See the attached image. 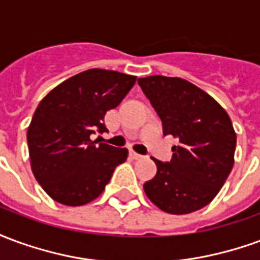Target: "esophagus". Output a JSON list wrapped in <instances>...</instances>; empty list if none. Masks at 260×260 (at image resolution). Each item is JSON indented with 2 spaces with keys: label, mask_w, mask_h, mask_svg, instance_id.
Wrapping results in <instances>:
<instances>
[{
  "label": "esophagus",
  "mask_w": 260,
  "mask_h": 260,
  "mask_svg": "<svg viewBox=\"0 0 260 260\" xmlns=\"http://www.w3.org/2000/svg\"><path fill=\"white\" fill-rule=\"evenodd\" d=\"M131 157L134 158V160H139V158H142V157H143V156H142V154H139V153L131 152Z\"/></svg>",
  "instance_id": "1"
}]
</instances>
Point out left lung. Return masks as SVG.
Returning a JSON list of instances; mask_svg holds the SVG:
<instances>
[{"label":"left lung","instance_id":"8db88e82","mask_svg":"<svg viewBox=\"0 0 260 260\" xmlns=\"http://www.w3.org/2000/svg\"><path fill=\"white\" fill-rule=\"evenodd\" d=\"M138 83L161 119L164 135L180 141L170 161L153 158L157 173L143 189L163 212H196L214 199L234 166L233 122L212 96L188 80L154 75Z\"/></svg>","mask_w":260,"mask_h":260}]
</instances>
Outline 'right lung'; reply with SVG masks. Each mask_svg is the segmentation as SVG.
<instances>
[{
	"label": "right lung",
	"mask_w": 260,
	"mask_h": 260,
	"mask_svg": "<svg viewBox=\"0 0 260 260\" xmlns=\"http://www.w3.org/2000/svg\"><path fill=\"white\" fill-rule=\"evenodd\" d=\"M136 76L87 69L48 93L37 106L27 129L31 171L54 201L82 206L96 199L126 149L91 141L106 132L104 115L122 102Z\"/></svg>",
	"instance_id": "add662e5"
}]
</instances>
